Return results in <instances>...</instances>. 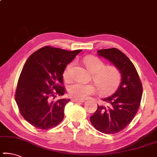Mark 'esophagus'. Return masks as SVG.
Wrapping results in <instances>:
<instances>
[{"mask_svg": "<svg viewBox=\"0 0 157 157\" xmlns=\"http://www.w3.org/2000/svg\"><path fill=\"white\" fill-rule=\"evenodd\" d=\"M72 101L73 102H76V103H83L84 100H79V99H76V98H73L72 99Z\"/></svg>", "mask_w": 157, "mask_h": 157, "instance_id": "34e87169", "label": "esophagus"}]
</instances>
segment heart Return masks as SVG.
Instances as JSON below:
<instances>
[{"instance_id":"b5f03b06","label":"heart","mask_w":157,"mask_h":157,"mask_svg":"<svg viewBox=\"0 0 157 157\" xmlns=\"http://www.w3.org/2000/svg\"><path fill=\"white\" fill-rule=\"evenodd\" d=\"M84 64L88 71L93 74V80L100 94L108 95L117 89L121 81V74L116 67L106 66L105 63L95 56H88L83 60ZM73 63H69L63 71V78L66 81L72 78ZM68 91L71 97L76 99H85L88 95L94 94L95 88L92 84L74 83L68 88Z\"/></svg>"}]
</instances>
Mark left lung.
I'll list each match as a JSON object with an SVG mask.
<instances>
[{
	"instance_id": "left-lung-1",
	"label": "left lung",
	"mask_w": 157,
	"mask_h": 157,
	"mask_svg": "<svg viewBox=\"0 0 157 157\" xmlns=\"http://www.w3.org/2000/svg\"><path fill=\"white\" fill-rule=\"evenodd\" d=\"M97 52L119 69L121 82L114 94L102 99L105 105H98L90 120L101 132L115 134L125 128L135 116L142 99V84L132 62L119 49H103Z\"/></svg>"
}]
</instances>
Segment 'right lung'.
<instances>
[{"label":"right lung","instance_id":"add662e5","mask_svg":"<svg viewBox=\"0 0 157 157\" xmlns=\"http://www.w3.org/2000/svg\"><path fill=\"white\" fill-rule=\"evenodd\" d=\"M81 52L46 46L34 52L26 61L15 98L20 114L36 128L48 129L63 120L65 105L70 99L52 101V98L65 94L63 71Z\"/></svg>","mask_w":157,"mask_h":157}]
</instances>
